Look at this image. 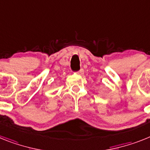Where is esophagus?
<instances>
[{"instance_id":"1","label":"esophagus","mask_w":150,"mask_h":150,"mask_svg":"<svg viewBox=\"0 0 150 150\" xmlns=\"http://www.w3.org/2000/svg\"><path fill=\"white\" fill-rule=\"evenodd\" d=\"M77 73L79 74V75H82L83 74H84V69H81L79 70V71H77Z\"/></svg>"}]
</instances>
